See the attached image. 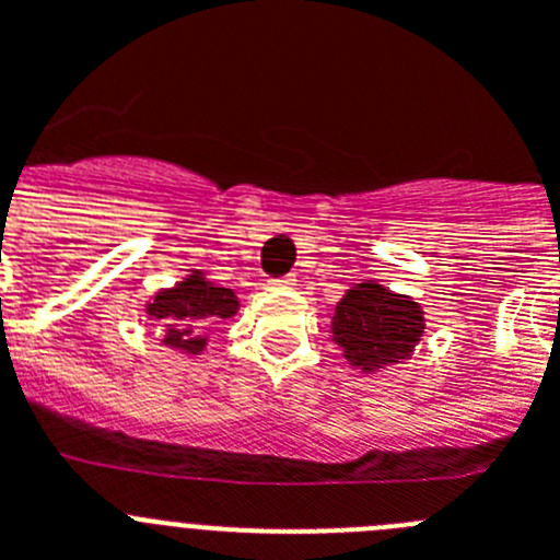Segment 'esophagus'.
Instances as JSON below:
<instances>
[{
    "label": "esophagus",
    "mask_w": 560,
    "mask_h": 560,
    "mask_svg": "<svg viewBox=\"0 0 560 560\" xmlns=\"http://www.w3.org/2000/svg\"><path fill=\"white\" fill-rule=\"evenodd\" d=\"M277 289H294L296 285V275H285V277H277L275 280Z\"/></svg>",
    "instance_id": "1"
}]
</instances>
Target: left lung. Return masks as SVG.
<instances>
[{
    "label": "left lung",
    "mask_w": 560,
    "mask_h": 560,
    "mask_svg": "<svg viewBox=\"0 0 560 560\" xmlns=\"http://www.w3.org/2000/svg\"><path fill=\"white\" fill-rule=\"evenodd\" d=\"M423 311L407 294H393L375 280L355 283L334 311V341L353 368L373 373L409 359L423 336Z\"/></svg>",
    "instance_id": "1"
}]
</instances>
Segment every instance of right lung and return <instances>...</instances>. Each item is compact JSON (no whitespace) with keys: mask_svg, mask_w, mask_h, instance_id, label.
<instances>
[{"mask_svg":"<svg viewBox=\"0 0 560 560\" xmlns=\"http://www.w3.org/2000/svg\"><path fill=\"white\" fill-rule=\"evenodd\" d=\"M145 311L165 328L162 341L167 348L196 355L207 345L205 330H210V325L219 319L235 316L237 300L232 289H219L201 271H192L182 283H176V289L160 291L153 296Z\"/></svg>","mask_w":560,"mask_h":560,"instance_id":"obj_1","label":"right lung"}]
</instances>
